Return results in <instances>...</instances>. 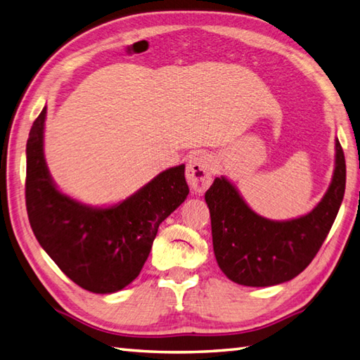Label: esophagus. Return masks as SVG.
Wrapping results in <instances>:
<instances>
[{
    "label": "esophagus",
    "instance_id": "esophagus-1",
    "mask_svg": "<svg viewBox=\"0 0 360 360\" xmlns=\"http://www.w3.org/2000/svg\"><path fill=\"white\" fill-rule=\"evenodd\" d=\"M187 181L195 192L201 193L210 186L213 174H215V164L207 153H196L188 160L187 165Z\"/></svg>",
    "mask_w": 360,
    "mask_h": 360
}]
</instances>
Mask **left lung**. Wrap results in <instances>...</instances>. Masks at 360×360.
<instances>
[{
    "instance_id": "obj_1",
    "label": "left lung",
    "mask_w": 360,
    "mask_h": 360,
    "mask_svg": "<svg viewBox=\"0 0 360 360\" xmlns=\"http://www.w3.org/2000/svg\"><path fill=\"white\" fill-rule=\"evenodd\" d=\"M347 165L335 141L331 186L308 215L271 221L257 215L226 178L205 192L212 219L213 252L227 278L244 286H274L297 277L317 255L330 233L345 193Z\"/></svg>"
}]
</instances>
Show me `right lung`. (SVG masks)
Returning <instances> with one entry per match:
<instances>
[{"instance_id":"obj_1","label":"right lung","mask_w":360,"mask_h":360,"mask_svg":"<svg viewBox=\"0 0 360 360\" xmlns=\"http://www.w3.org/2000/svg\"><path fill=\"white\" fill-rule=\"evenodd\" d=\"M46 106L26 145V209L35 238L75 285L96 294L128 286L147 262L159 224L188 195L186 165L159 173L112 207L94 209L58 192L43 153Z\"/></svg>"}]
</instances>
